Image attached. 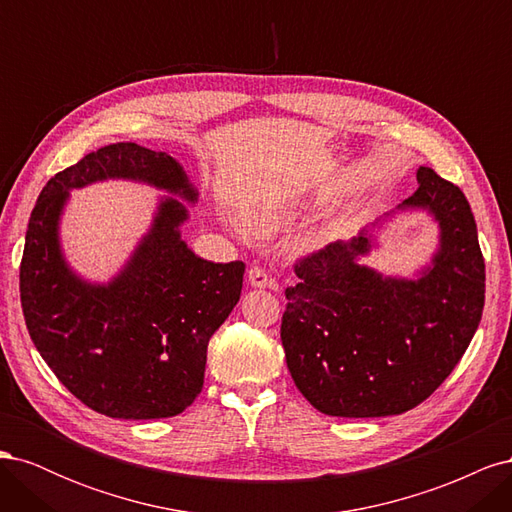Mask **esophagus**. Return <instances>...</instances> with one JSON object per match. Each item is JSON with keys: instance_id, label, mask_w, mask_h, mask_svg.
<instances>
[{"instance_id": "1", "label": "esophagus", "mask_w": 512, "mask_h": 512, "mask_svg": "<svg viewBox=\"0 0 512 512\" xmlns=\"http://www.w3.org/2000/svg\"><path fill=\"white\" fill-rule=\"evenodd\" d=\"M247 282H250L254 288H271L273 292L280 290L277 282L262 267H250V271H247Z\"/></svg>"}]
</instances>
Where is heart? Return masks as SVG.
Returning <instances> with one entry per match:
<instances>
[{"instance_id":"obj_1","label":"heart","mask_w":512,"mask_h":512,"mask_svg":"<svg viewBox=\"0 0 512 512\" xmlns=\"http://www.w3.org/2000/svg\"><path fill=\"white\" fill-rule=\"evenodd\" d=\"M252 222H254L258 228H262V230H271V228H275L277 224L282 222V215H280V213H273V211L256 213Z\"/></svg>"}]
</instances>
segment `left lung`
<instances>
[{
    "label": "left lung",
    "mask_w": 512,
    "mask_h": 512,
    "mask_svg": "<svg viewBox=\"0 0 512 512\" xmlns=\"http://www.w3.org/2000/svg\"><path fill=\"white\" fill-rule=\"evenodd\" d=\"M406 207L440 222L433 267L393 280L356 265L369 252L365 232L294 262L286 288L282 346L297 389L331 416L374 418L416 408L451 376L485 307V258L468 198L421 166Z\"/></svg>",
    "instance_id": "1"
}]
</instances>
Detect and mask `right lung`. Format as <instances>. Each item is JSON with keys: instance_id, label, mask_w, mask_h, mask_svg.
Segmentation results:
<instances>
[{"instance_id": "obj_1", "label": "right lung", "mask_w": 512, "mask_h": 512, "mask_svg": "<svg viewBox=\"0 0 512 512\" xmlns=\"http://www.w3.org/2000/svg\"><path fill=\"white\" fill-rule=\"evenodd\" d=\"M108 177L196 198L173 158L136 143L106 145L57 173L27 224L19 275L27 331L87 408L130 421L177 416L203 391L209 339L241 297L245 265L190 252L179 237L188 213L166 198L121 275L108 286L85 284L59 254L57 220L68 190Z\"/></svg>"}]
</instances>
